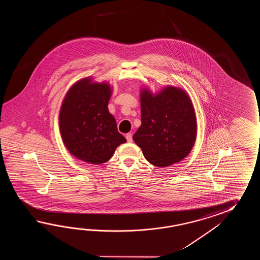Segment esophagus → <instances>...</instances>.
<instances>
[{
	"label": "esophagus",
	"instance_id": "1",
	"mask_svg": "<svg viewBox=\"0 0 260 260\" xmlns=\"http://www.w3.org/2000/svg\"><path fill=\"white\" fill-rule=\"evenodd\" d=\"M125 138H126V140H127V142H132V134H126Z\"/></svg>",
	"mask_w": 260,
	"mask_h": 260
}]
</instances>
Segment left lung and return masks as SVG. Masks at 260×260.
Instances as JSON below:
<instances>
[{
    "instance_id": "1",
    "label": "left lung",
    "mask_w": 260,
    "mask_h": 260,
    "mask_svg": "<svg viewBox=\"0 0 260 260\" xmlns=\"http://www.w3.org/2000/svg\"><path fill=\"white\" fill-rule=\"evenodd\" d=\"M141 125L133 139L155 166L182 160L193 148L197 122L192 102L183 89L168 85L153 94L141 89Z\"/></svg>"
}]
</instances>
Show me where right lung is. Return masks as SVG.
Wrapping results in <instances>:
<instances>
[{
  "label": "right lung",
  "instance_id": "right-lung-1",
  "mask_svg": "<svg viewBox=\"0 0 260 260\" xmlns=\"http://www.w3.org/2000/svg\"><path fill=\"white\" fill-rule=\"evenodd\" d=\"M111 93L109 83L83 78L72 85L63 100L59 112L61 138L79 160L104 164L118 146L126 142L108 109Z\"/></svg>",
  "mask_w": 260,
  "mask_h": 260
}]
</instances>
